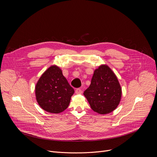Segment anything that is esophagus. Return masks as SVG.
<instances>
[{"label":"esophagus","mask_w":157,"mask_h":157,"mask_svg":"<svg viewBox=\"0 0 157 157\" xmlns=\"http://www.w3.org/2000/svg\"><path fill=\"white\" fill-rule=\"evenodd\" d=\"M76 94H81L82 93V89L81 88H78L76 90Z\"/></svg>","instance_id":"esophagus-1"}]
</instances>
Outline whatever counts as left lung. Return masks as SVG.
<instances>
[{
	"mask_svg": "<svg viewBox=\"0 0 157 157\" xmlns=\"http://www.w3.org/2000/svg\"><path fill=\"white\" fill-rule=\"evenodd\" d=\"M83 94L92 110L104 114L117 108L121 88L114 72L108 66L103 65L94 71L91 84Z\"/></svg>",
	"mask_w": 157,
	"mask_h": 157,
	"instance_id": "left-lung-1",
	"label": "left lung"
}]
</instances>
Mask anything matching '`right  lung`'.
Returning a JSON list of instances; mask_svg holds the SVG:
<instances>
[{"mask_svg":"<svg viewBox=\"0 0 157 157\" xmlns=\"http://www.w3.org/2000/svg\"><path fill=\"white\" fill-rule=\"evenodd\" d=\"M74 90L56 65L49 67L36 86V99L40 108L51 113H60L68 108Z\"/></svg>","mask_w":157,"mask_h":157,"instance_id":"1","label":"right lung"}]
</instances>
